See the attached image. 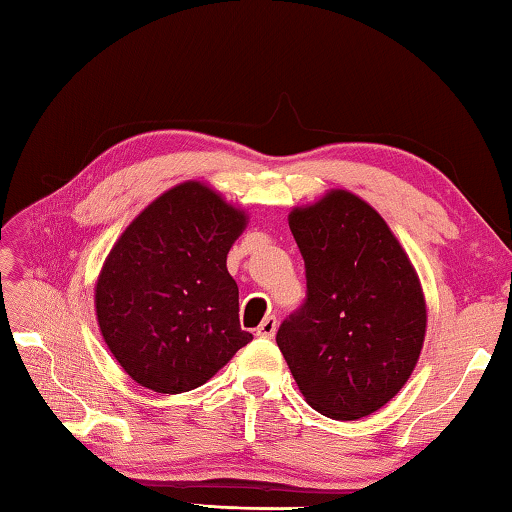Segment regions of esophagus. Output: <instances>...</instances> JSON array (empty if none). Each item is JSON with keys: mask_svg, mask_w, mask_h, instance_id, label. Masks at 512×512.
I'll use <instances>...</instances> for the list:
<instances>
[{"mask_svg": "<svg viewBox=\"0 0 512 512\" xmlns=\"http://www.w3.org/2000/svg\"><path fill=\"white\" fill-rule=\"evenodd\" d=\"M255 332H257V336H262V339H273L275 332H277V318L275 316H266L262 320V325H259Z\"/></svg>", "mask_w": 512, "mask_h": 512, "instance_id": "esophagus-1", "label": "esophagus"}]
</instances>
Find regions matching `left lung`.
Masks as SVG:
<instances>
[{
  "label": "left lung",
  "instance_id": "left-lung-1",
  "mask_svg": "<svg viewBox=\"0 0 512 512\" xmlns=\"http://www.w3.org/2000/svg\"><path fill=\"white\" fill-rule=\"evenodd\" d=\"M307 300L277 329L305 402L359 420L402 391L427 334V300L409 255L370 203L348 189L293 207Z\"/></svg>",
  "mask_w": 512,
  "mask_h": 512
}]
</instances>
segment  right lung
<instances>
[{
	"instance_id": "obj_1",
	"label": "right lung",
	"mask_w": 512,
	"mask_h": 512,
	"mask_svg": "<svg viewBox=\"0 0 512 512\" xmlns=\"http://www.w3.org/2000/svg\"><path fill=\"white\" fill-rule=\"evenodd\" d=\"M248 214L203 180L167 189L128 223L94 284L103 341L155 393L203 386L253 341L239 325L228 253Z\"/></svg>"
}]
</instances>
